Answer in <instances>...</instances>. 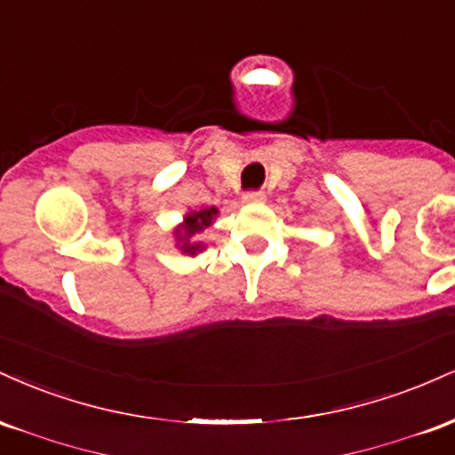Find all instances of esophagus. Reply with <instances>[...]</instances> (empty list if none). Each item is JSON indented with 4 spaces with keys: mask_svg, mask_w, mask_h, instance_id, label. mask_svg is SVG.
Here are the masks:
<instances>
[{
    "mask_svg": "<svg viewBox=\"0 0 455 455\" xmlns=\"http://www.w3.org/2000/svg\"><path fill=\"white\" fill-rule=\"evenodd\" d=\"M263 198H265V195L260 190H250V192H245V195H243L245 203H260Z\"/></svg>",
    "mask_w": 455,
    "mask_h": 455,
    "instance_id": "34e87169",
    "label": "esophagus"
}]
</instances>
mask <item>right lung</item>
<instances>
[{
  "label": "right lung",
  "instance_id": "1",
  "mask_svg": "<svg viewBox=\"0 0 455 455\" xmlns=\"http://www.w3.org/2000/svg\"><path fill=\"white\" fill-rule=\"evenodd\" d=\"M218 216V210L216 207H203V210L198 212H190L186 213L184 222L180 224V227L175 228V237H177V245H180V250L184 254H190V257H195L203 250V243H196V242H190L192 237H195L196 233L205 231L207 227L213 222V218Z\"/></svg>",
  "mask_w": 455,
  "mask_h": 455
}]
</instances>
